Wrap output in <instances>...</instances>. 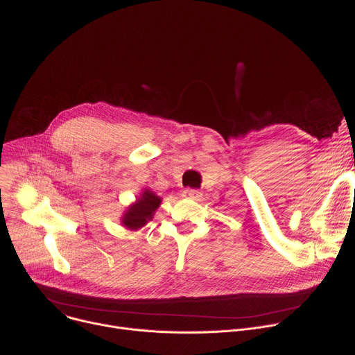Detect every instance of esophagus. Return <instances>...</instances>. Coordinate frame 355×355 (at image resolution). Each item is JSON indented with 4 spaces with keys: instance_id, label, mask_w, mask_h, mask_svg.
<instances>
[{
    "instance_id": "esophagus-1",
    "label": "esophagus",
    "mask_w": 355,
    "mask_h": 355,
    "mask_svg": "<svg viewBox=\"0 0 355 355\" xmlns=\"http://www.w3.org/2000/svg\"><path fill=\"white\" fill-rule=\"evenodd\" d=\"M182 197L184 198H191V200H198L201 197V191L193 190V189H187V190L182 191Z\"/></svg>"
}]
</instances>
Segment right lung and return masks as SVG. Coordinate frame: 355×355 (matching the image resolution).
Segmentation results:
<instances>
[{"label": "right lung", "instance_id": "obj_1", "mask_svg": "<svg viewBox=\"0 0 355 355\" xmlns=\"http://www.w3.org/2000/svg\"><path fill=\"white\" fill-rule=\"evenodd\" d=\"M162 198L149 189H144L139 197L129 204L121 217V225L130 232H138L146 223L154 218L157 209L161 206Z\"/></svg>", "mask_w": 355, "mask_h": 355}]
</instances>
